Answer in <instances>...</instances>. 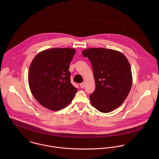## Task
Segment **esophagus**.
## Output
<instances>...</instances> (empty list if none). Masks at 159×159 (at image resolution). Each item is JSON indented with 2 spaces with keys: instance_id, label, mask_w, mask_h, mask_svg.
Wrapping results in <instances>:
<instances>
[{
  "instance_id": "obj_1",
  "label": "esophagus",
  "mask_w": 159,
  "mask_h": 159,
  "mask_svg": "<svg viewBox=\"0 0 159 159\" xmlns=\"http://www.w3.org/2000/svg\"><path fill=\"white\" fill-rule=\"evenodd\" d=\"M80 86V87H81V88H84V86H85V83L83 82V83H81Z\"/></svg>"
}]
</instances>
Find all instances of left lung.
I'll list each match as a JSON object with an SVG mask.
<instances>
[{
    "label": "left lung",
    "mask_w": 159,
    "mask_h": 159,
    "mask_svg": "<svg viewBox=\"0 0 159 159\" xmlns=\"http://www.w3.org/2000/svg\"><path fill=\"white\" fill-rule=\"evenodd\" d=\"M83 55L91 62L95 90L90 95L93 107L110 113L120 106L132 85L130 65L120 52L103 48L84 49Z\"/></svg>",
    "instance_id": "8db88e82"
}]
</instances>
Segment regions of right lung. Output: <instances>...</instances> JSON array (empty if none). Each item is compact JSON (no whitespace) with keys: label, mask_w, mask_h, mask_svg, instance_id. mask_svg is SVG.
<instances>
[{"label":"right lung","mask_w":159,"mask_h":159,"mask_svg":"<svg viewBox=\"0 0 159 159\" xmlns=\"http://www.w3.org/2000/svg\"><path fill=\"white\" fill-rule=\"evenodd\" d=\"M76 50L51 48L38 53L29 71L30 91L37 101L46 108L58 111L73 99L77 89L70 82L69 66Z\"/></svg>","instance_id":"add662e5"}]
</instances>
